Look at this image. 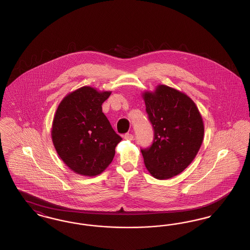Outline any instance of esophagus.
<instances>
[{"label":"esophagus","mask_w":250,"mask_h":250,"mask_svg":"<svg viewBox=\"0 0 250 250\" xmlns=\"http://www.w3.org/2000/svg\"><path fill=\"white\" fill-rule=\"evenodd\" d=\"M124 138H125V140H126V141H132L133 138H134V136H133L131 133H126Z\"/></svg>","instance_id":"34e87169"}]
</instances>
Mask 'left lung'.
<instances>
[{"mask_svg": "<svg viewBox=\"0 0 250 250\" xmlns=\"http://www.w3.org/2000/svg\"><path fill=\"white\" fill-rule=\"evenodd\" d=\"M143 98L155 133L151 147L142 150L144 164L155 178H171L189 166L202 146V115L188 95L166 85L144 92Z\"/></svg>", "mask_w": 250, "mask_h": 250, "instance_id": "left-lung-1", "label": "left lung"}]
</instances>
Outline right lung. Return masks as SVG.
<instances>
[{"instance_id": "obj_1", "label": "right lung", "mask_w": 250, "mask_h": 250, "mask_svg": "<svg viewBox=\"0 0 250 250\" xmlns=\"http://www.w3.org/2000/svg\"><path fill=\"white\" fill-rule=\"evenodd\" d=\"M110 94L83 86L64 96L55 112L52 143L63 163L80 175L93 177L103 172L122 141L102 112Z\"/></svg>"}]
</instances>
